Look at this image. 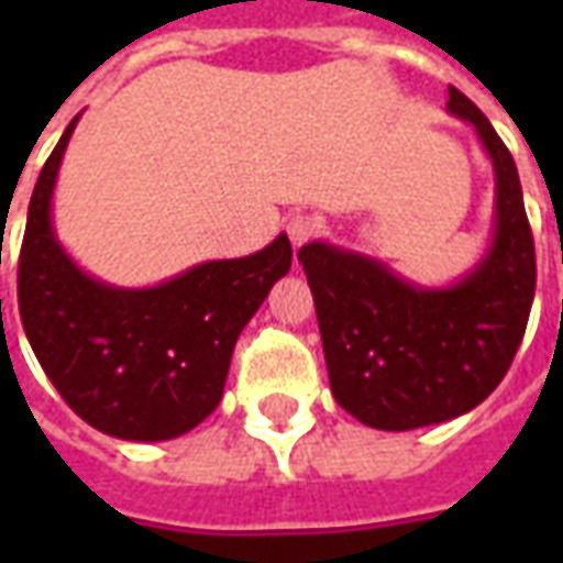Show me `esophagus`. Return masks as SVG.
I'll list each match as a JSON object with an SVG mask.
<instances>
[{
  "label": "esophagus",
  "mask_w": 563,
  "mask_h": 563,
  "mask_svg": "<svg viewBox=\"0 0 563 563\" xmlns=\"http://www.w3.org/2000/svg\"><path fill=\"white\" fill-rule=\"evenodd\" d=\"M286 232H289L292 246H305L310 238H317L319 220L317 217H310V213H295L292 220H289V225H286Z\"/></svg>",
  "instance_id": "esophagus-1"
}]
</instances>
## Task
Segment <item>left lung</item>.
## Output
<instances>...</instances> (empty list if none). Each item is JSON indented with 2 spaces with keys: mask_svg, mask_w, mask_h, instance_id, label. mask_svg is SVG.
<instances>
[{
  "mask_svg": "<svg viewBox=\"0 0 563 563\" xmlns=\"http://www.w3.org/2000/svg\"><path fill=\"white\" fill-rule=\"evenodd\" d=\"M495 168V229L446 286H422L365 253L313 241L298 250L317 305L334 401L367 428L410 431L471 413L504 379L531 313L533 238L516 162L476 104L449 87Z\"/></svg>",
  "mask_w": 563,
  "mask_h": 563,
  "instance_id": "obj_1",
  "label": "left lung"
}]
</instances>
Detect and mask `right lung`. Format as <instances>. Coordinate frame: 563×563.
<instances>
[{
	"mask_svg": "<svg viewBox=\"0 0 563 563\" xmlns=\"http://www.w3.org/2000/svg\"><path fill=\"white\" fill-rule=\"evenodd\" d=\"M78 117L44 162L26 213L18 301L23 331L63 401L102 434L159 443L192 431L222 398L234 343L292 265L277 234L244 258H213L126 289L92 277L54 229L56 174Z\"/></svg>",
	"mask_w": 563,
	"mask_h": 563,
	"instance_id": "obj_1",
	"label": "right lung"
}]
</instances>
